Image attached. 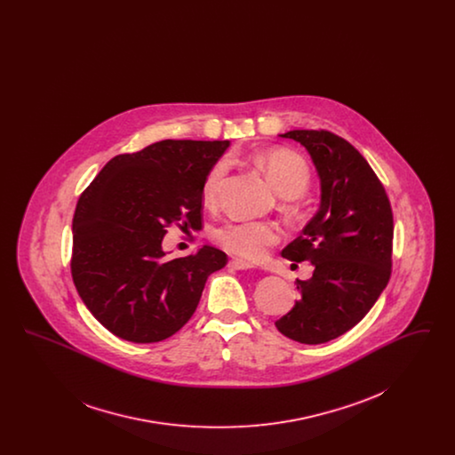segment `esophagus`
<instances>
[{
  "instance_id": "34e87169",
  "label": "esophagus",
  "mask_w": 455,
  "mask_h": 455,
  "mask_svg": "<svg viewBox=\"0 0 455 455\" xmlns=\"http://www.w3.org/2000/svg\"><path fill=\"white\" fill-rule=\"evenodd\" d=\"M228 266H230L232 269H251V267H254L252 262H247V260L242 259H232L228 262Z\"/></svg>"
}]
</instances>
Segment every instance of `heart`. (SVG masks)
Listing matches in <instances>:
<instances>
[{"mask_svg":"<svg viewBox=\"0 0 455 455\" xmlns=\"http://www.w3.org/2000/svg\"><path fill=\"white\" fill-rule=\"evenodd\" d=\"M256 162L283 197H299L310 186L312 172L300 153L290 148H271L259 153ZM228 167L230 164L227 158H218L208 169L203 180V199L206 204L217 201L221 180L228 172ZM213 237L227 252L242 259L259 260L266 256L269 247L278 243L280 230L271 221L232 220L217 228Z\"/></svg>","mask_w":455,"mask_h":455,"instance_id":"1","label":"heart"}]
</instances>
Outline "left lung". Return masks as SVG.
<instances>
[{
  "label": "left lung",
  "mask_w": 455,
  "mask_h": 455,
  "mask_svg": "<svg viewBox=\"0 0 455 455\" xmlns=\"http://www.w3.org/2000/svg\"><path fill=\"white\" fill-rule=\"evenodd\" d=\"M282 136L310 153L321 177V208L283 249L286 259L310 260L314 275L297 282L300 299L275 324L293 341L321 345L358 324L387 286L392 208L377 173L345 138L325 130Z\"/></svg>",
  "instance_id": "left-lung-1"
}]
</instances>
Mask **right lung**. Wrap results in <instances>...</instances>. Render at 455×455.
Listing matches in <instances>:
<instances>
[{"mask_svg":"<svg viewBox=\"0 0 455 455\" xmlns=\"http://www.w3.org/2000/svg\"><path fill=\"white\" fill-rule=\"evenodd\" d=\"M230 141L164 140L123 153L82 193L73 217L71 276L92 315L114 336L158 343L193 314L227 254L203 245L165 259L171 225L197 228L203 180Z\"/></svg>","mask_w":455,"mask_h":455,"instance_id":"1","label":"right lung"}]
</instances>
